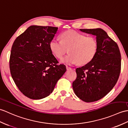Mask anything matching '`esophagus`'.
Listing matches in <instances>:
<instances>
[{"label":"esophagus","mask_w":128,"mask_h":128,"mask_svg":"<svg viewBox=\"0 0 128 128\" xmlns=\"http://www.w3.org/2000/svg\"><path fill=\"white\" fill-rule=\"evenodd\" d=\"M66 69H67V70H72L71 68L68 67V66H66Z\"/></svg>","instance_id":"34e87169"}]
</instances>
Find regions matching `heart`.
Listing matches in <instances>:
<instances>
[{"instance_id": "1", "label": "heart", "mask_w": 128, "mask_h": 128, "mask_svg": "<svg viewBox=\"0 0 128 128\" xmlns=\"http://www.w3.org/2000/svg\"><path fill=\"white\" fill-rule=\"evenodd\" d=\"M61 40L52 39L50 49L57 58H61L67 52L68 55L61 62L66 64L77 62L80 65L86 64L94 58L98 50V42L93 36H86L84 34L74 30H68L61 35Z\"/></svg>"}]
</instances>
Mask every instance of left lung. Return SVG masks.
Returning a JSON list of instances; mask_svg holds the SVG:
<instances>
[{
    "mask_svg": "<svg viewBox=\"0 0 128 128\" xmlns=\"http://www.w3.org/2000/svg\"><path fill=\"white\" fill-rule=\"evenodd\" d=\"M95 36L98 50L89 63L76 69L72 86L75 94L86 102L104 98L117 83L120 72L121 55L116 42L101 28L80 29Z\"/></svg>",
    "mask_w": 128,
    "mask_h": 128,
    "instance_id": "1",
    "label": "left lung"
}]
</instances>
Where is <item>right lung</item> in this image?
<instances>
[{
	"mask_svg": "<svg viewBox=\"0 0 128 128\" xmlns=\"http://www.w3.org/2000/svg\"><path fill=\"white\" fill-rule=\"evenodd\" d=\"M58 28L30 26L15 39L11 48L10 70L21 92L33 100L47 97L66 71L58 61L49 44Z\"/></svg>",
	"mask_w": 128,
	"mask_h": 128,
	"instance_id": "1",
	"label": "right lung"
}]
</instances>
